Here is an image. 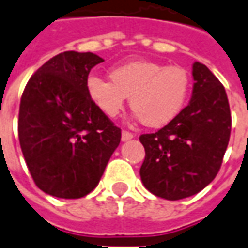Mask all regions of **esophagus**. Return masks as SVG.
I'll return each instance as SVG.
<instances>
[{
    "mask_svg": "<svg viewBox=\"0 0 248 248\" xmlns=\"http://www.w3.org/2000/svg\"><path fill=\"white\" fill-rule=\"evenodd\" d=\"M131 138H134V134H133V133H130L127 130H124V131H122V141H129Z\"/></svg>",
    "mask_w": 248,
    "mask_h": 248,
    "instance_id": "esophagus-1",
    "label": "esophagus"
}]
</instances>
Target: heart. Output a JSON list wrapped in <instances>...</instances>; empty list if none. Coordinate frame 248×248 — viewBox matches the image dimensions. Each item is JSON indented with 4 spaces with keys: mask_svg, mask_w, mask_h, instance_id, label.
<instances>
[{
    "mask_svg": "<svg viewBox=\"0 0 248 248\" xmlns=\"http://www.w3.org/2000/svg\"><path fill=\"white\" fill-rule=\"evenodd\" d=\"M108 75L111 82L99 75L88 76L86 91L90 100L102 114L115 118L129 96L136 117L149 127H162L177 118L192 87L184 67L148 60L117 65Z\"/></svg>",
    "mask_w": 248,
    "mask_h": 248,
    "instance_id": "b5f03b06",
    "label": "heart"
}]
</instances>
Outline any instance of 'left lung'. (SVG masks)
I'll return each mask as SVG.
<instances>
[{"label":"left lung","instance_id":"1","mask_svg":"<svg viewBox=\"0 0 248 248\" xmlns=\"http://www.w3.org/2000/svg\"><path fill=\"white\" fill-rule=\"evenodd\" d=\"M192 75L189 105L162 129L140 137L145 148L142 183L166 200L193 196L216 177L231 134V111L223 84L199 62Z\"/></svg>","mask_w":248,"mask_h":248}]
</instances>
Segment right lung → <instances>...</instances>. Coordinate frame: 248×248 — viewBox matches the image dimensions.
<instances>
[{"label": "right lung", "mask_w": 248, "mask_h": 248, "mask_svg": "<svg viewBox=\"0 0 248 248\" xmlns=\"http://www.w3.org/2000/svg\"><path fill=\"white\" fill-rule=\"evenodd\" d=\"M93 52L67 51L43 64L22 93L18 140L34 184L62 199L88 195L121 142V129L86 91Z\"/></svg>", "instance_id": "right-lung-1"}]
</instances>
